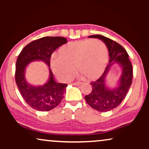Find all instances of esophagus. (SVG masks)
<instances>
[{"label":"esophagus","instance_id":"obj_1","mask_svg":"<svg viewBox=\"0 0 149 149\" xmlns=\"http://www.w3.org/2000/svg\"><path fill=\"white\" fill-rule=\"evenodd\" d=\"M81 84H82V82H81V81H78V82L72 83V85H74V86H78V85H80Z\"/></svg>","mask_w":149,"mask_h":149}]
</instances>
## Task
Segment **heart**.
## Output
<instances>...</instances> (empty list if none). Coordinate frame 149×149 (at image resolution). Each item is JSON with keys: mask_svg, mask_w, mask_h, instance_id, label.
Wrapping results in <instances>:
<instances>
[{"mask_svg": "<svg viewBox=\"0 0 149 149\" xmlns=\"http://www.w3.org/2000/svg\"><path fill=\"white\" fill-rule=\"evenodd\" d=\"M108 62L106 45L98 39H84L69 42L52 57L53 72L62 81H68L74 74V66L89 80L97 79L105 70Z\"/></svg>", "mask_w": 149, "mask_h": 149, "instance_id": "b5f03b06", "label": "heart"}]
</instances>
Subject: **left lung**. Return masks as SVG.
Segmentation results:
<instances>
[{"label": "left lung", "instance_id": "1", "mask_svg": "<svg viewBox=\"0 0 149 149\" xmlns=\"http://www.w3.org/2000/svg\"><path fill=\"white\" fill-rule=\"evenodd\" d=\"M89 37L97 38L104 42L109 50L110 59L102 75L96 81L91 82L92 91L85 95V99L93 109L100 112H107L117 107L125 97L132 83V65L127 52L118 42L100 34L89 36ZM114 63H118L122 67V74L119 86L111 90L105 86V78Z\"/></svg>", "mask_w": 149, "mask_h": 149}]
</instances>
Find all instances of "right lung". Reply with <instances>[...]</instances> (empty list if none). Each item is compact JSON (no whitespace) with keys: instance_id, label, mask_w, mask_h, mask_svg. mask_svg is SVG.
Instances as JSON below:
<instances>
[{"instance_id":"right-lung-1","label":"right lung","mask_w":149,"mask_h":149,"mask_svg":"<svg viewBox=\"0 0 149 149\" xmlns=\"http://www.w3.org/2000/svg\"><path fill=\"white\" fill-rule=\"evenodd\" d=\"M67 42L66 38L61 36H46L33 40L24 47L16 62L15 82L26 102L38 111H49L56 107L64 97L66 83L55 81L49 69V79L42 86L29 85L25 79V69L32 61H43L50 67L51 56L59 47Z\"/></svg>"}]
</instances>
